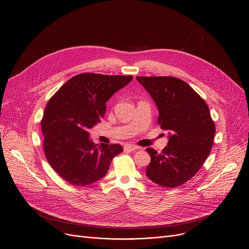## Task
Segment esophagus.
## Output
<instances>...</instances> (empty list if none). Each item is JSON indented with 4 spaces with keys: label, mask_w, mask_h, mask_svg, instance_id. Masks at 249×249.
Returning a JSON list of instances; mask_svg holds the SVG:
<instances>
[{
    "label": "esophagus",
    "mask_w": 249,
    "mask_h": 249,
    "mask_svg": "<svg viewBox=\"0 0 249 249\" xmlns=\"http://www.w3.org/2000/svg\"><path fill=\"white\" fill-rule=\"evenodd\" d=\"M138 148H139L138 146H135V145H132V144H126V145L124 146V150H125V151H129V152H132V151L137 150Z\"/></svg>",
    "instance_id": "1"
}]
</instances>
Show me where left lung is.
Here are the masks:
<instances>
[{"mask_svg":"<svg viewBox=\"0 0 249 249\" xmlns=\"http://www.w3.org/2000/svg\"><path fill=\"white\" fill-rule=\"evenodd\" d=\"M155 101L158 124L169 133L160 154L147 148L146 175L159 186L176 188L193 178L213 143L214 123L209 107L186 82L174 77H137Z\"/></svg>","mask_w":249,"mask_h":249,"instance_id":"left-lung-1","label":"left lung"}]
</instances>
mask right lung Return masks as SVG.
I'll return each instance as SVG.
<instances>
[{"label": "right lung", "mask_w": 249, "mask_h": 249, "mask_svg": "<svg viewBox=\"0 0 249 249\" xmlns=\"http://www.w3.org/2000/svg\"><path fill=\"white\" fill-rule=\"evenodd\" d=\"M133 76L83 73L68 80L49 100L41 120L43 149L52 168L73 186L103 178L119 144H95L89 129L101 121L106 103Z\"/></svg>", "instance_id": "1"}]
</instances>
